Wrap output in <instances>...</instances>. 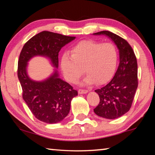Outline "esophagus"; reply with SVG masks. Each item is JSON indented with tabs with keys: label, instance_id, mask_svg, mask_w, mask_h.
<instances>
[{
	"label": "esophagus",
	"instance_id": "1",
	"mask_svg": "<svg viewBox=\"0 0 155 155\" xmlns=\"http://www.w3.org/2000/svg\"><path fill=\"white\" fill-rule=\"evenodd\" d=\"M78 94H87L88 92V90H82V89H80L78 90Z\"/></svg>",
	"mask_w": 155,
	"mask_h": 155
}]
</instances>
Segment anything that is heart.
Listing matches in <instances>:
<instances>
[{
	"mask_svg": "<svg viewBox=\"0 0 155 155\" xmlns=\"http://www.w3.org/2000/svg\"><path fill=\"white\" fill-rule=\"evenodd\" d=\"M118 52L111 43L83 41L71 50V55L65 53L61 59V68L66 79L76 83L83 74L87 77L86 84H104L111 79L116 69Z\"/></svg>",
	"mask_w": 155,
	"mask_h": 155,
	"instance_id": "b5f03b06",
	"label": "heart"
}]
</instances>
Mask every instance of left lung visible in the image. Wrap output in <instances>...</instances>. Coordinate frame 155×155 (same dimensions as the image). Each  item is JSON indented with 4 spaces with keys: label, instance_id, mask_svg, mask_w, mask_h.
Instances as JSON below:
<instances>
[{
    "label": "left lung",
    "instance_id": "obj_1",
    "mask_svg": "<svg viewBox=\"0 0 155 155\" xmlns=\"http://www.w3.org/2000/svg\"><path fill=\"white\" fill-rule=\"evenodd\" d=\"M94 35L109 37L119 50V66L111 81L95 90L99 96L100 103L94 109L100 117L115 119L127 113L132 105L138 86L137 59L127 41L116 34L103 31Z\"/></svg>",
    "mask_w": 155,
    "mask_h": 155
}]
</instances>
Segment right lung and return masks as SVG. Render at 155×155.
Returning a JSON list of instances; mask_svg holds the SVG:
<instances>
[{
    "instance_id": "obj_1",
    "label": "right lung",
    "mask_w": 155,
    "mask_h": 155,
    "mask_svg": "<svg viewBox=\"0 0 155 155\" xmlns=\"http://www.w3.org/2000/svg\"><path fill=\"white\" fill-rule=\"evenodd\" d=\"M75 37L42 31L31 38L23 46L18 64V77L22 89V98L37 119L54 124L62 121L70 109L71 101L78 95L77 90L59 77L57 69L42 81L31 79L27 74L28 61L33 57L43 56L58 68V55L65 44Z\"/></svg>"
}]
</instances>
